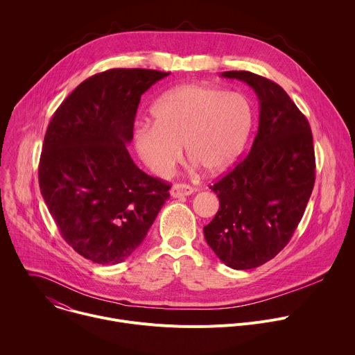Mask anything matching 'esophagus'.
Instances as JSON below:
<instances>
[{
	"label": "esophagus",
	"instance_id": "34e87169",
	"mask_svg": "<svg viewBox=\"0 0 355 355\" xmlns=\"http://www.w3.org/2000/svg\"><path fill=\"white\" fill-rule=\"evenodd\" d=\"M193 192H195V189H193L192 187L187 185V184H175V185L171 188V191H170V193H171L173 198L188 196V195H191V193H193Z\"/></svg>",
	"mask_w": 355,
	"mask_h": 355
}]
</instances>
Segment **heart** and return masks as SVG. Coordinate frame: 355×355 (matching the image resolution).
<instances>
[{"label":"heart","mask_w":355,"mask_h":355,"mask_svg":"<svg viewBox=\"0 0 355 355\" xmlns=\"http://www.w3.org/2000/svg\"><path fill=\"white\" fill-rule=\"evenodd\" d=\"M153 124L134 138L144 164L156 175L168 174L182 156L209 174L230 168L243 153L252 128V105L239 92L210 85H182L150 108Z\"/></svg>","instance_id":"1"}]
</instances>
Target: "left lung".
<instances>
[{
    "instance_id": "left-lung-1",
    "label": "left lung",
    "mask_w": 355,
    "mask_h": 355,
    "mask_svg": "<svg viewBox=\"0 0 355 355\" xmlns=\"http://www.w3.org/2000/svg\"><path fill=\"white\" fill-rule=\"evenodd\" d=\"M220 75L255 90L259 127L248 156L210 187L220 207L203 234L224 265L247 270L273 259L301 221L315 184L313 141L282 86L248 71Z\"/></svg>"
}]
</instances>
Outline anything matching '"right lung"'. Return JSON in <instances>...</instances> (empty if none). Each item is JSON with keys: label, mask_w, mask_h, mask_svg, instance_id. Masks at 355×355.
<instances>
[{"label": "right lung", "mask_w": 355, "mask_h": 355, "mask_svg": "<svg viewBox=\"0 0 355 355\" xmlns=\"http://www.w3.org/2000/svg\"><path fill=\"white\" fill-rule=\"evenodd\" d=\"M170 72L114 68L83 80L54 112L39 164L42 196L62 239L98 265L142 244L171 188L137 167L127 146L141 96Z\"/></svg>", "instance_id": "right-lung-1"}]
</instances>
